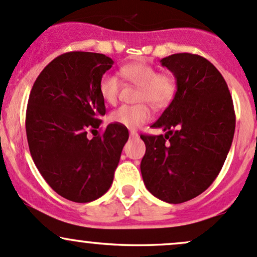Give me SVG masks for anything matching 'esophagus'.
Segmentation results:
<instances>
[{"label":"esophagus","mask_w":257,"mask_h":257,"mask_svg":"<svg viewBox=\"0 0 257 257\" xmlns=\"http://www.w3.org/2000/svg\"><path fill=\"white\" fill-rule=\"evenodd\" d=\"M129 137L131 138H138V133H136V132H131V133H129Z\"/></svg>","instance_id":"34e87169"}]
</instances>
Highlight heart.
<instances>
[{
    "label": "heart",
    "mask_w": 257,
    "mask_h": 257,
    "mask_svg": "<svg viewBox=\"0 0 257 257\" xmlns=\"http://www.w3.org/2000/svg\"><path fill=\"white\" fill-rule=\"evenodd\" d=\"M121 76L129 82L139 86L137 102L149 103L160 109L171 103L176 94V80L170 74H158L155 69L145 63H132L121 67ZM120 80L114 74H104L98 83L101 98L107 104H114L120 92ZM150 109L145 104L120 106L113 110L109 119L128 129H137L150 119Z\"/></svg>",
    "instance_id": "obj_1"
}]
</instances>
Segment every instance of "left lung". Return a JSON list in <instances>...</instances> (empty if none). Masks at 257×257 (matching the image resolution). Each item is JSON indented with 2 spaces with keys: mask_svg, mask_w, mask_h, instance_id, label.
<instances>
[{
  "mask_svg": "<svg viewBox=\"0 0 257 257\" xmlns=\"http://www.w3.org/2000/svg\"><path fill=\"white\" fill-rule=\"evenodd\" d=\"M160 63L174 74L177 91L153 128L165 136H145L140 164L148 191L167 203L190 201L207 190L223 167L235 132L228 85L212 63L190 53Z\"/></svg>",
  "mask_w": 257,
  "mask_h": 257,
  "instance_id": "1",
  "label": "left lung"
}]
</instances>
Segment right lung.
<instances>
[{
  "label": "right lung",
  "mask_w": 257,
  "mask_h": 257,
  "mask_svg": "<svg viewBox=\"0 0 257 257\" xmlns=\"http://www.w3.org/2000/svg\"><path fill=\"white\" fill-rule=\"evenodd\" d=\"M113 60L103 54L70 51L37 77L26 114L29 151L48 185L69 201L87 203L109 190L128 129L108 124L88 139L106 114L98 83Z\"/></svg>",
  "instance_id": "obj_1"
}]
</instances>
